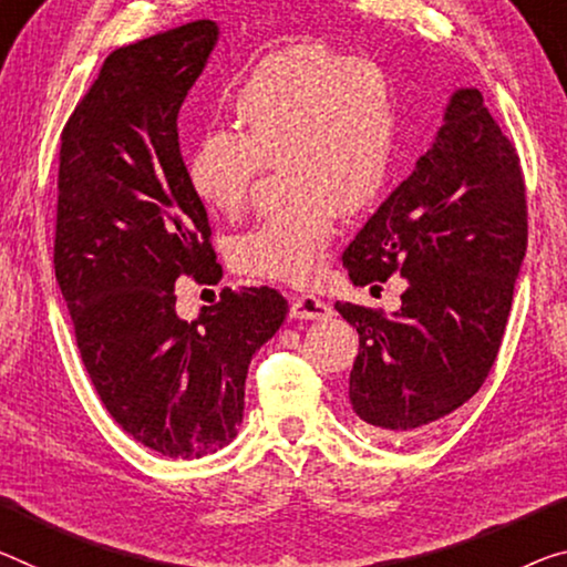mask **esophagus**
<instances>
[{"label":"esophagus","mask_w":567,"mask_h":567,"mask_svg":"<svg viewBox=\"0 0 567 567\" xmlns=\"http://www.w3.org/2000/svg\"><path fill=\"white\" fill-rule=\"evenodd\" d=\"M291 319H327L332 313V307L327 301H321L319 296L303 293V296H291Z\"/></svg>","instance_id":"esophagus-1"}]
</instances>
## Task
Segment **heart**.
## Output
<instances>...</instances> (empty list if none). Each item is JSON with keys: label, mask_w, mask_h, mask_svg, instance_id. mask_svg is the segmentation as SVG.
Wrapping results in <instances>:
<instances>
[{"label": "heart", "mask_w": 567, "mask_h": 567, "mask_svg": "<svg viewBox=\"0 0 567 567\" xmlns=\"http://www.w3.org/2000/svg\"><path fill=\"white\" fill-rule=\"evenodd\" d=\"M238 132H207L187 154V185L207 210L238 215L250 187L278 162L281 207L230 243L235 271L309 284L324 266L337 215L378 203L395 154L390 75L368 58L319 42L268 52L228 95Z\"/></svg>", "instance_id": "obj_1"}]
</instances>
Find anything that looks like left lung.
<instances>
[{"label": "left lung", "mask_w": 567, "mask_h": 567, "mask_svg": "<svg viewBox=\"0 0 567 567\" xmlns=\"http://www.w3.org/2000/svg\"><path fill=\"white\" fill-rule=\"evenodd\" d=\"M527 250L519 156L476 89L451 95L413 174L344 250L354 286L403 276L395 313L337 301L360 334L350 403L382 435L454 413L499 352Z\"/></svg>", "instance_id": "1"}]
</instances>
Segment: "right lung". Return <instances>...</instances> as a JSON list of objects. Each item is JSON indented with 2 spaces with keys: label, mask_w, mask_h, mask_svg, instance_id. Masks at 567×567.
Instances as JSON below:
<instances>
[{
  "label": "right lung",
  "mask_w": 567,
  "mask_h": 567,
  "mask_svg": "<svg viewBox=\"0 0 567 567\" xmlns=\"http://www.w3.org/2000/svg\"><path fill=\"white\" fill-rule=\"evenodd\" d=\"M217 34L197 20L113 50L60 146L52 264L81 360L113 421L169 458L238 435L248 364L289 311L268 286L223 289L195 321L174 309L179 276H223L177 134Z\"/></svg>",
  "instance_id": "right-lung-1"
}]
</instances>
